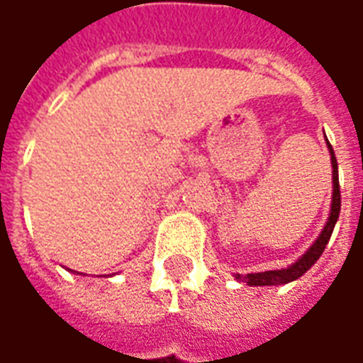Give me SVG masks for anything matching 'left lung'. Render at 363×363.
Returning <instances> with one entry per match:
<instances>
[{"label":"left lung","mask_w":363,"mask_h":363,"mask_svg":"<svg viewBox=\"0 0 363 363\" xmlns=\"http://www.w3.org/2000/svg\"><path fill=\"white\" fill-rule=\"evenodd\" d=\"M330 156H332V182H334V196H332V209H330L328 223L324 227V231L320 233V237L316 239V243L312 245L311 249L306 251L304 257H301L298 261L294 262L289 269H282V271H264V272H251V274H237V281H243L251 286H269V284H286V282L296 281L298 277H302L304 272L311 269L314 262L318 261L320 255L324 253L326 245L330 241V235L334 231V225L338 221L340 215V184H338V162H336V156H334V150L330 146L328 142Z\"/></svg>","instance_id":"8db88e82"}]
</instances>
